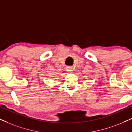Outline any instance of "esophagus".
Wrapping results in <instances>:
<instances>
[{"label": "esophagus", "instance_id": "34e87169", "mask_svg": "<svg viewBox=\"0 0 132 132\" xmlns=\"http://www.w3.org/2000/svg\"><path fill=\"white\" fill-rule=\"evenodd\" d=\"M66 71L68 72H72L73 71V69L72 67H68L66 68Z\"/></svg>", "mask_w": 132, "mask_h": 132}]
</instances>
